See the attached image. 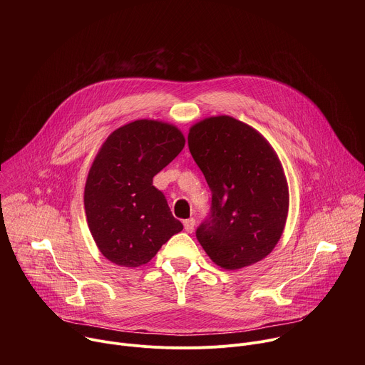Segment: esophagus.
I'll list each match as a JSON object with an SVG mask.
<instances>
[{"label":"esophagus","mask_w":365,"mask_h":365,"mask_svg":"<svg viewBox=\"0 0 365 365\" xmlns=\"http://www.w3.org/2000/svg\"><path fill=\"white\" fill-rule=\"evenodd\" d=\"M183 225H185V231L192 234L193 230H195V220L193 218H189V220H185L183 221Z\"/></svg>","instance_id":"obj_1"}]
</instances>
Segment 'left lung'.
Instances as JSON below:
<instances>
[{
	"label": "left lung",
	"mask_w": 365,
	"mask_h": 365,
	"mask_svg": "<svg viewBox=\"0 0 365 365\" xmlns=\"http://www.w3.org/2000/svg\"><path fill=\"white\" fill-rule=\"evenodd\" d=\"M187 144L212 192L211 214L196 230L205 252L225 270L267 257L289 211L287 180L273 147L228 115L192 125Z\"/></svg>",
	"instance_id": "obj_1"
}]
</instances>
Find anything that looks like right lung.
I'll list each match as a JSON object with an SVG mask.
<instances>
[{
	"label": "right lung",
	"instance_id": "add662e5",
	"mask_svg": "<svg viewBox=\"0 0 365 365\" xmlns=\"http://www.w3.org/2000/svg\"><path fill=\"white\" fill-rule=\"evenodd\" d=\"M183 147L175 125L137 120L111 133L98 151L85 185V214L99 251L114 264H147L183 230L153 186V178Z\"/></svg>",
	"mask_w": 365,
	"mask_h": 365
}]
</instances>
